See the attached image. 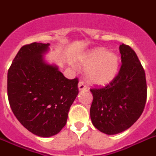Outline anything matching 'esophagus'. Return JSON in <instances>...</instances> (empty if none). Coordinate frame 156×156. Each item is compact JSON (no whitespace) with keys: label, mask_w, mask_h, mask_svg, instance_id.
<instances>
[{"label":"esophagus","mask_w":156,"mask_h":156,"mask_svg":"<svg viewBox=\"0 0 156 156\" xmlns=\"http://www.w3.org/2000/svg\"><path fill=\"white\" fill-rule=\"evenodd\" d=\"M78 88H79L80 91H83V90H86L87 88V87L86 86V84L84 83V82L82 80H80L79 83H78Z\"/></svg>","instance_id":"1"}]
</instances>
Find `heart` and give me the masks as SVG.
Here are the masks:
<instances>
[{
  "mask_svg": "<svg viewBox=\"0 0 156 156\" xmlns=\"http://www.w3.org/2000/svg\"><path fill=\"white\" fill-rule=\"evenodd\" d=\"M82 66L87 68V76L90 82L104 85L110 83L116 76L119 60L116 54L98 48L87 52L80 60Z\"/></svg>",
  "mask_w": 156,
  "mask_h": 156,
  "instance_id": "obj_1",
  "label": "heart"
}]
</instances>
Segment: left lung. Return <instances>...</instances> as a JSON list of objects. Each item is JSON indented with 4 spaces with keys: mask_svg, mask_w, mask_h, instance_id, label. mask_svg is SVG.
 <instances>
[{
    "mask_svg": "<svg viewBox=\"0 0 156 156\" xmlns=\"http://www.w3.org/2000/svg\"><path fill=\"white\" fill-rule=\"evenodd\" d=\"M121 67L109 84L90 89L93 95L90 116L103 133L115 135L129 128L144 112L147 100L144 69L132 48L119 46Z\"/></svg>",
    "mask_w": 156,
    "mask_h": 156,
    "instance_id": "obj_1",
    "label": "left lung"
}]
</instances>
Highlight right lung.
<instances>
[{"instance_id":"add662e5","label":"right lung","mask_w":156,"mask_h":156,"mask_svg":"<svg viewBox=\"0 0 156 156\" xmlns=\"http://www.w3.org/2000/svg\"><path fill=\"white\" fill-rule=\"evenodd\" d=\"M49 44L20 48L8 72V98L12 112L27 130L41 137L65 126L78 91V79H67L56 65L45 62Z\"/></svg>"}]
</instances>
